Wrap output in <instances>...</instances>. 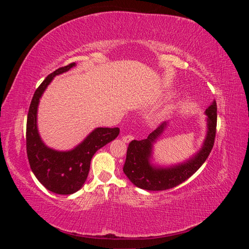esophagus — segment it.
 <instances>
[{"instance_id": "1", "label": "esophagus", "mask_w": 249, "mask_h": 249, "mask_svg": "<svg viewBox=\"0 0 249 249\" xmlns=\"http://www.w3.org/2000/svg\"><path fill=\"white\" fill-rule=\"evenodd\" d=\"M122 139H123V141H124V142H125V143H129L130 141H132V140L134 139V137L132 136V135H124Z\"/></svg>"}]
</instances>
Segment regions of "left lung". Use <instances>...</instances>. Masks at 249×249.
<instances>
[{"label":"left lung","mask_w":249,"mask_h":249,"mask_svg":"<svg viewBox=\"0 0 249 249\" xmlns=\"http://www.w3.org/2000/svg\"><path fill=\"white\" fill-rule=\"evenodd\" d=\"M207 134L201 147L189 159L170 166L153 163L154 144L167 129L169 123H163L148 135L146 139L132 140L126 150L124 172L138 188L149 191H163L182 184L205 163L214 145L217 124V105L213 101L206 110Z\"/></svg>","instance_id":"1"}]
</instances>
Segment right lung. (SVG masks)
Returning <instances> with one entry per match:
<instances>
[{
  "label": "right lung",
  "mask_w": 249,
  "mask_h": 249,
  "mask_svg": "<svg viewBox=\"0 0 249 249\" xmlns=\"http://www.w3.org/2000/svg\"><path fill=\"white\" fill-rule=\"evenodd\" d=\"M76 63L60 67L46 78L36 89L30 105L27 119V155L30 166L37 179L53 193L69 195L84 185L93 155L114 140L118 127H96L77 146L70 150H57L46 145L37 127V112L43 92L54 77L69 71Z\"/></svg>",
  "instance_id": "obj_1"
}]
</instances>
